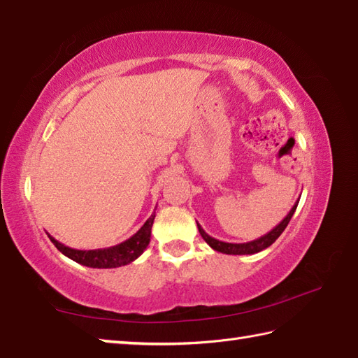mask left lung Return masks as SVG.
<instances>
[{
  "instance_id": "obj_1",
  "label": "left lung",
  "mask_w": 358,
  "mask_h": 358,
  "mask_svg": "<svg viewBox=\"0 0 358 358\" xmlns=\"http://www.w3.org/2000/svg\"><path fill=\"white\" fill-rule=\"evenodd\" d=\"M298 202H300V199H298L294 203V207L290 208L287 216L284 217V220L278 225H276V227H273L271 231L266 233L264 236H261V238L255 239V241H250V243H239V244L224 243V241L215 239L213 236H210L208 233H206V230H203L199 224H198V229H199V233H201V236L203 238V241H206V243L211 247V249L216 250V252H221V253H225V255H253V253H258L261 250L267 249L268 245H272L275 241L280 238V235L284 231V229L287 227V224L292 220V216H294ZM196 222H198V221H196Z\"/></svg>"
}]
</instances>
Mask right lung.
Instances as JSON below:
<instances>
[{"label": "right lung", "mask_w": 358, "mask_h": 358, "mask_svg": "<svg viewBox=\"0 0 358 358\" xmlns=\"http://www.w3.org/2000/svg\"><path fill=\"white\" fill-rule=\"evenodd\" d=\"M155 217H156V211L148 217L147 222H145L133 236L128 238L127 241H123V243L117 245L106 247V249L77 250V249H71V247L64 245L62 243H58V241L50 236L49 233L48 236L50 241H52L57 249L64 255V257L78 262V264L92 267V268H115V267H122V266L129 264V262H133L134 259L141 257L145 249H147L150 244L151 227H152V222H155Z\"/></svg>", "instance_id": "right-lung-1"}]
</instances>
